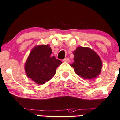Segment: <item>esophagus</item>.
I'll return each instance as SVG.
<instances>
[{"label": "esophagus", "instance_id": "obj_1", "mask_svg": "<svg viewBox=\"0 0 120 120\" xmlns=\"http://www.w3.org/2000/svg\"><path fill=\"white\" fill-rule=\"evenodd\" d=\"M63 61H64V62H66V63H69L70 62V59H68V58H66V59H64Z\"/></svg>", "mask_w": 120, "mask_h": 120}]
</instances>
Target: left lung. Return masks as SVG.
<instances>
[{"label":"left lung","instance_id":"1","mask_svg":"<svg viewBox=\"0 0 120 120\" xmlns=\"http://www.w3.org/2000/svg\"><path fill=\"white\" fill-rule=\"evenodd\" d=\"M74 62L70 66L75 73L84 79L97 77L101 73L103 63L99 56L88 47H78L73 52Z\"/></svg>","mask_w":120,"mask_h":120}]
</instances>
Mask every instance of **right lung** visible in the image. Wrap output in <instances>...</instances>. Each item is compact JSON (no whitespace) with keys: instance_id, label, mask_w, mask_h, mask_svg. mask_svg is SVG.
I'll list each match as a JSON object with an SVG mask.
<instances>
[{"instance_id":"right-lung-1","label":"right lung","mask_w":120,"mask_h":120,"mask_svg":"<svg viewBox=\"0 0 120 120\" xmlns=\"http://www.w3.org/2000/svg\"><path fill=\"white\" fill-rule=\"evenodd\" d=\"M51 54L49 45H39L33 47L24 65L27 77L38 84H43L51 80L62 63Z\"/></svg>"}]
</instances>
